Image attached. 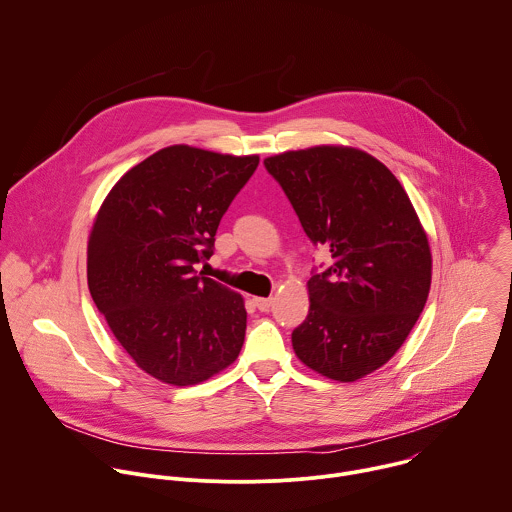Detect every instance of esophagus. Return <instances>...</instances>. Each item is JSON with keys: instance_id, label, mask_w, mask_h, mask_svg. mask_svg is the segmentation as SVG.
Here are the masks:
<instances>
[{"instance_id": "esophagus-1", "label": "esophagus", "mask_w": 512, "mask_h": 512, "mask_svg": "<svg viewBox=\"0 0 512 512\" xmlns=\"http://www.w3.org/2000/svg\"><path fill=\"white\" fill-rule=\"evenodd\" d=\"M252 302H254V304H256V308H258V310H262V312L270 310V306H272V298H260V296H254V298H252Z\"/></svg>"}]
</instances>
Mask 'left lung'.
Listing matches in <instances>:
<instances>
[{"instance_id": "8db88e82", "label": "left lung", "mask_w": 512, "mask_h": 512, "mask_svg": "<svg viewBox=\"0 0 512 512\" xmlns=\"http://www.w3.org/2000/svg\"><path fill=\"white\" fill-rule=\"evenodd\" d=\"M264 166L306 236L332 254L306 284L310 310L292 332L294 352L314 372L354 382L398 352L426 304V232L396 176L358 148L290 150Z\"/></svg>"}]
</instances>
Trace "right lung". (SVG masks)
<instances>
[{"mask_svg":"<svg viewBox=\"0 0 512 512\" xmlns=\"http://www.w3.org/2000/svg\"><path fill=\"white\" fill-rule=\"evenodd\" d=\"M260 158L186 144L158 150L106 196L88 240V286L138 368L172 386L228 368L246 334L244 298L198 276L218 224Z\"/></svg>","mask_w":512,"mask_h":512,"instance_id":"obj_1","label":"right lung"}]
</instances>
